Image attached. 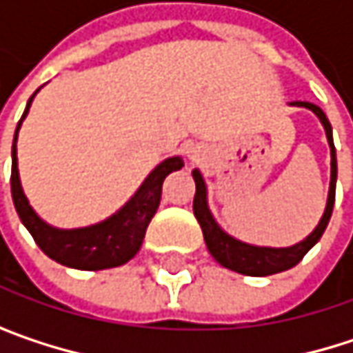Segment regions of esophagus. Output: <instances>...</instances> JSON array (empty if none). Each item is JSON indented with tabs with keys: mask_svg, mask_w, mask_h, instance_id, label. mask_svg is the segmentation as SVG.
<instances>
[{
	"mask_svg": "<svg viewBox=\"0 0 353 353\" xmlns=\"http://www.w3.org/2000/svg\"><path fill=\"white\" fill-rule=\"evenodd\" d=\"M188 157L192 159V161H200L202 157H204V151L200 149V147H196V145H192V147H188Z\"/></svg>",
	"mask_w": 353,
	"mask_h": 353,
	"instance_id": "esophagus-1",
	"label": "esophagus"
}]
</instances>
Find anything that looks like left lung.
<instances>
[{
  "label": "left lung",
  "instance_id": "8db88e82",
  "mask_svg": "<svg viewBox=\"0 0 353 353\" xmlns=\"http://www.w3.org/2000/svg\"><path fill=\"white\" fill-rule=\"evenodd\" d=\"M290 106L307 108L311 112L317 114V118L321 120L323 128H325V134H327V143H329V149H331V181H329V196H327V206H325V212L319 221V225L315 227V231L303 239L301 243L292 247H257L243 243L235 237H231L229 233H225L210 208H208V202H206V183H204V177L198 170L192 172V177L196 181V194H194V216L198 219L200 223V229L204 233V241L206 247L210 251V255L223 265V268H229L237 274H245V276H272V274H278V272H284V270H290L294 268L311 247L317 243L321 239V235L325 233L327 229V223L331 219V212H333V202H335V179H337V159H335V145H333V132H331V124L325 116V112L311 102H290Z\"/></svg>",
  "mask_w": 353,
  "mask_h": 353
}]
</instances>
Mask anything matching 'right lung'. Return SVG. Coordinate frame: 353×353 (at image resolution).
<instances>
[{"instance_id": "1", "label": "right lung", "mask_w": 353, "mask_h": 353, "mask_svg": "<svg viewBox=\"0 0 353 353\" xmlns=\"http://www.w3.org/2000/svg\"><path fill=\"white\" fill-rule=\"evenodd\" d=\"M32 98L28 100L22 120L26 118L30 110ZM22 120L18 122L14 145H12V198H14V206L18 210L20 221L34 237L36 245L57 263H63L75 270H106V268L122 265L128 259H132L143 245L147 227L159 208L163 179L172 172L183 168L181 157H170L161 161L141 183L137 194L106 221L92 225V227H83V229H57V227L46 225L32 210L20 183L16 141H18V130L22 126Z\"/></svg>"}]
</instances>
